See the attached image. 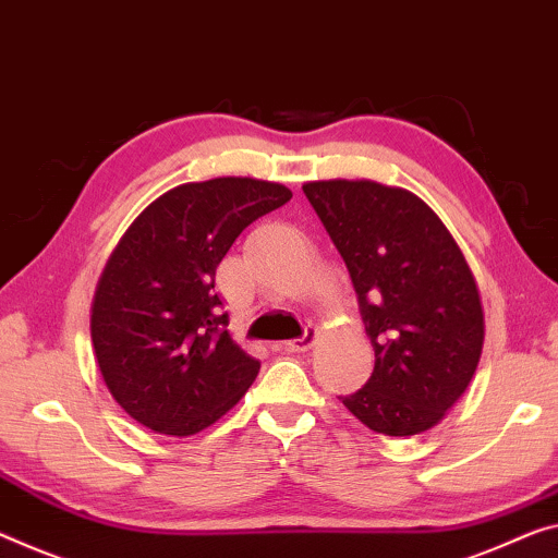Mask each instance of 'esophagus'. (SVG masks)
Listing matches in <instances>:
<instances>
[{
  "label": "esophagus",
  "instance_id": "obj_1",
  "mask_svg": "<svg viewBox=\"0 0 558 558\" xmlns=\"http://www.w3.org/2000/svg\"><path fill=\"white\" fill-rule=\"evenodd\" d=\"M314 344H316V329H306L304 337L287 341L284 349L289 351V354H304V351H308Z\"/></svg>",
  "mask_w": 558,
  "mask_h": 558
}]
</instances>
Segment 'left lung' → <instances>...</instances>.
<instances>
[{
	"label": "left lung",
	"instance_id": "left-lung-1",
	"mask_svg": "<svg viewBox=\"0 0 558 558\" xmlns=\"http://www.w3.org/2000/svg\"><path fill=\"white\" fill-rule=\"evenodd\" d=\"M304 194L354 284L374 372L341 397L376 434H422L476 372L484 312L464 254L426 204L376 182H308Z\"/></svg>",
	"mask_w": 558,
	"mask_h": 558
}]
</instances>
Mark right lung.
Returning <instances> with one entry per match:
<instances>
[{
    "label": "right lung",
    "mask_w": 558,
    "mask_h": 558,
    "mask_svg": "<svg viewBox=\"0 0 558 558\" xmlns=\"http://www.w3.org/2000/svg\"><path fill=\"white\" fill-rule=\"evenodd\" d=\"M289 199L281 184L219 177L167 192L126 229L94 294L92 341L134 422L190 436L252 387L262 364L229 337L214 277L236 236Z\"/></svg>",
    "instance_id": "obj_1"
}]
</instances>
